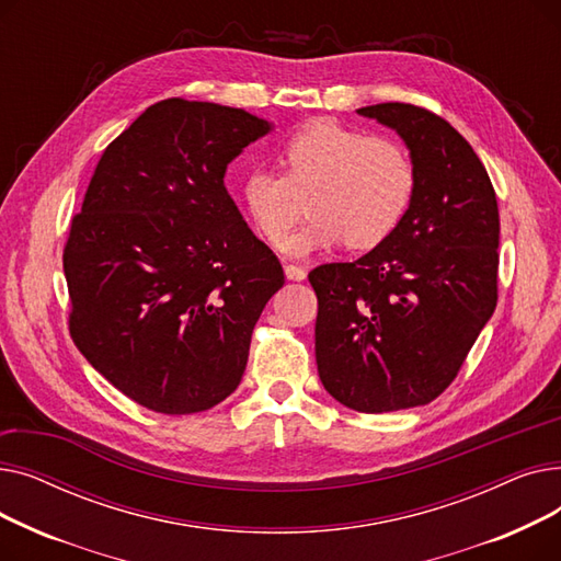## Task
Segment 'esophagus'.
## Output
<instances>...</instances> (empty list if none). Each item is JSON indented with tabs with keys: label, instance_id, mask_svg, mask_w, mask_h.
<instances>
[{
	"label": "esophagus",
	"instance_id": "1",
	"mask_svg": "<svg viewBox=\"0 0 561 561\" xmlns=\"http://www.w3.org/2000/svg\"><path fill=\"white\" fill-rule=\"evenodd\" d=\"M284 273H286V277L290 282H302L307 277V271L302 268V265H298V263H286L284 265Z\"/></svg>",
	"mask_w": 561,
	"mask_h": 561
}]
</instances>
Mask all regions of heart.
<instances>
[{"label": "heart", "mask_w": 561, "mask_h": 561, "mask_svg": "<svg viewBox=\"0 0 561 561\" xmlns=\"http://www.w3.org/2000/svg\"><path fill=\"white\" fill-rule=\"evenodd\" d=\"M284 174L254 168L241 202L261 239L279 245L310 197V222L282 250L307 256L347 241L355 250L385 243L404 220L416 193V165L391 138L316 121L282 145Z\"/></svg>", "instance_id": "obj_1"}]
</instances>
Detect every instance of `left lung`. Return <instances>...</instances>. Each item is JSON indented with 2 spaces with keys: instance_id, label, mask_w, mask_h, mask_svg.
Here are the masks:
<instances>
[{
  "instance_id": "8db88e82",
  "label": "left lung",
  "mask_w": 561,
  "mask_h": 561,
  "mask_svg": "<svg viewBox=\"0 0 561 561\" xmlns=\"http://www.w3.org/2000/svg\"><path fill=\"white\" fill-rule=\"evenodd\" d=\"M357 113L398 131L419 182L385 243L309 273L316 364L334 400L385 414L444 393L493 316L500 218L482 161L444 117L402 102Z\"/></svg>"
}]
</instances>
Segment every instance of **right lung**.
I'll use <instances>...</instances> for the list:
<instances>
[{"mask_svg":"<svg viewBox=\"0 0 561 561\" xmlns=\"http://www.w3.org/2000/svg\"><path fill=\"white\" fill-rule=\"evenodd\" d=\"M273 125L170 98L100 159L64 250L81 355L157 414H197L241 385L256 320L284 284L225 188L227 165Z\"/></svg>","mask_w":561,"mask_h":561,"instance_id":"add662e5","label":"right lung"}]
</instances>
